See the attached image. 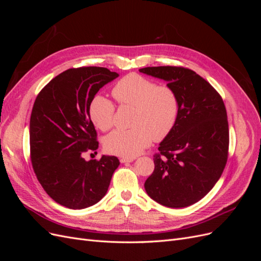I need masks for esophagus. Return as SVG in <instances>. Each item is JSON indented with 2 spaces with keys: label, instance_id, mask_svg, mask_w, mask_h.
Wrapping results in <instances>:
<instances>
[{
  "label": "esophagus",
  "instance_id": "esophagus-1",
  "mask_svg": "<svg viewBox=\"0 0 261 261\" xmlns=\"http://www.w3.org/2000/svg\"><path fill=\"white\" fill-rule=\"evenodd\" d=\"M134 160V158H121L120 159V161H121V163H129V162H133Z\"/></svg>",
  "mask_w": 261,
  "mask_h": 261
}]
</instances>
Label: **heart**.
Instances as JSON below:
<instances>
[{
	"mask_svg": "<svg viewBox=\"0 0 261 261\" xmlns=\"http://www.w3.org/2000/svg\"><path fill=\"white\" fill-rule=\"evenodd\" d=\"M121 106L135 109L132 126L134 128L116 129L105 139L108 152L132 158L138 155L151 144L167 138L174 129L179 115V99L175 90L167 85L138 74L123 77L112 90ZM114 106L103 96H96L89 107V116L97 128L108 130L112 127Z\"/></svg>",
	"mask_w": 261,
	"mask_h": 261,
	"instance_id": "obj_1",
	"label": "heart"
}]
</instances>
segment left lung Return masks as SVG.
Here are the masks:
<instances>
[{"mask_svg":"<svg viewBox=\"0 0 261 261\" xmlns=\"http://www.w3.org/2000/svg\"><path fill=\"white\" fill-rule=\"evenodd\" d=\"M168 83L179 99L174 129L154 154V171L145 181L150 198L169 208L199 201L216 185L225 168L228 124L223 100L194 70L176 66L139 69Z\"/></svg>","mask_w":261,"mask_h":261,"instance_id":"obj_1","label":"left lung"}]
</instances>
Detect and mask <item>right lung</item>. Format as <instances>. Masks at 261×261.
<instances>
[{
	"label": "right lung",
	"instance_id": "add662e5",
	"mask_svg": "<svg viewBox=\"0 0 261 261\" xmlns=\"http://www.w3.org/2000/svg\"><path fill=\"white\" fill-rule=\"evenodd\" d=\"M116 77L106 67L70 68L36 98L29 128L31 163L46 194L66 208L85 209L100 201L120 165L114 155L83 158L99 147L89 116L91 101Z\"/></svg>",
	"mask_w": 261,
	"mask_h": 261
}]
</instances>
